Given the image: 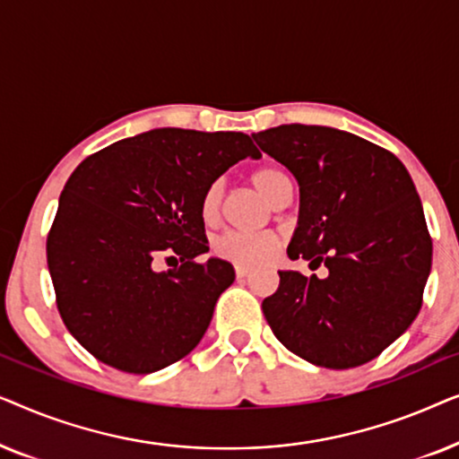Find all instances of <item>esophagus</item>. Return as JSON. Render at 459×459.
Returning a JSON list of instances; mask_svg holds the SVG:
<instances>
[{
	"label": "esophagus",
	"mask_w": 459,
	"mask_h": 459,
	"mask_svg": "<svg viewBox=\"0 0 459 459\" xmlns=\"http://www.w3.org/2000/svg\"><path fill=\"white\" fill-rule=\"evenodd\" d=\"M250 273V267L247 265H236V278H247Z\"/></svg>",
	"instance_id": "esophagus-1"
}]
</instances>
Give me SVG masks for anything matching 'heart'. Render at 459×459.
I'll return each instance as SVG.
<instances>
[{"mask_svg":"<svg viewBox=\"0 0 459 459\" xmlns=\"http://www.w3.org/2000/svg\"><path fill=\"white\" fill-rule=\"evenodd\" d=\"M250 181L265 196L269 203H275L281 192L290 186V179L286 178V173L278 167L265 165L255 169L250 173ZM223 203V187L219 181H212L204 187L203 196H200V219L206 225L215 223L221 212ZM215 253L225 261L236 263V265H256L263 263L278 253L280 240L273 234H253V231H238L230 230L221 234L212 244Z\"/></svg>","mask_w":459,"mask_h":459,"instance_id":"obj_1","label":"heart"}]
</instances>
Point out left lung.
<instances>
[{
	"label": "left lung",
	"mask_w": 459,
	"mask_h": 459,
	"mask_svg": "<svg viewBox=\"0 0 459 459\" xmlns=\"http://www.w3.org/2000/svg\"><path fill=\"white\" fill-rule=\"evenodd\" d=\"M253 137L299 181L288 256L328 267L324 280L278 272L263 316L313 366L372 361L416 319L430 273L432 240L410 173L388 150L332 127L294 123Z\"/></svg>",
	"instance_id": "1"
}]
</instances>
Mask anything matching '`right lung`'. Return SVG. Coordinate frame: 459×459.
<instances>
[{"mask_svg": "<svg viewBox=\"0 0 459 459\" xmlns=\"http://www.w3.org/2000/svg\"><path fill=\"white\" fill-rule=\"evenodd\" d=\"M261 152L247 134L152 129L87 156L68 178L48 234L56 305L81 347L127 374L179 361L234 281L209 253L200 196ZM165 258L174 265L160 273Z\"/></svg>", "mask_w": 459, "mask_h": 459, "instance_id": "obj_1", "label": "right lung"}]
</instances>
